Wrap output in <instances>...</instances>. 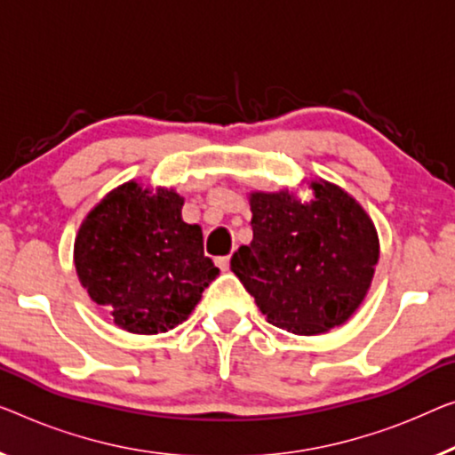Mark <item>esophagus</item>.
Listing matches in <instances>:
<instances>
[{
  "label": "esophagus",
  "instance_id": "esophagus-1",
  "mask_svg": "<svg viewBox=\"0 0 455 455\" xmlns=\"http://www.w3.org/2000/svg\"><path fill=\"white\" fill-rule=\"evenodd\" d=\"M216 266H219L222 271H227L230 267V255L219 257V259H216Z\"/></svg>",
  "mask_w": 455,
  "mask_h": 455
}]
</instances>
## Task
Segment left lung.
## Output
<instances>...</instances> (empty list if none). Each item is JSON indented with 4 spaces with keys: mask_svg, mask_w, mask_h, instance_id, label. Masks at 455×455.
I'll use <instances>...</instances> for the list:
<instances>
[{
    "mask_svg": "<svg viewBox=\"0 0 455 455\" xmlns=\"http://www.w3.org/2000/svg\"><path fill=\"white\" fill-rule=\"evenodd\" d=\"M313 198L251 192L253 241L230 269L267 321L294 335H321L359 308L379 259L378 230L354 196L310 180Z\"/></svg>",
    "mask_w": 455,
    "mask_h": 455,
    "instance_id": "left-lung-1",
    "label": "left lung"
}]
</instances>
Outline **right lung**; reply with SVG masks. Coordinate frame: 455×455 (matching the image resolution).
<instances>
[{
    "mask_svg": "<svg viewBox=\"0 0 455 455\" xmlns=\"http://www.w3.org/2000/svg\"><path fill=\"white\" fill-rule=\"evenodd\" d=\"M172 188L126 181L90 210L73 261L81 286L128 333H167L192 315L219 275L198 225L181 219Z\"/></svg>",
    "mask_w": 455,
    "mask_h": 455,
    "instance_id": "add662e5",
    "label": "right lung"
}]
</instances>
